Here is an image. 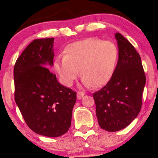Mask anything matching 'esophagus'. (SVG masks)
Masks as SVG:
<instances>
[{
    "instance_id": "1",
    "label": "esophagus",
    "mask_w": 158,
    "mask_h": 158,
    "mask_svg": "<svg viewBox=\"0 0 158 158\" xmlns=\"http://www.w3.org/2000/svg\"><path fill=\"white\" fill-rule=\"evenodd\" d=\"M84 96H85V94L83 93V92L79 91V92H78V93H77V99H81V98L84 97Z\"/></svg>"
}]
</instances>
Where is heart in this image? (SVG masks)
Here are the masks:
<instances>
[{
	"instance_id": "heart-1",
	"label": "heart",
	"mask_w": 158,
	"mask_h": 158,
	"mask_svg": "<svg viewBox=\"0 0 158 158\" xmlns=\"http://www.w3.org/2000/svg\"><path fill=\"white\" fill-rule=\"evenodd\" d=\"M119 59V50L114 42L88 38L66 47L64 56H59L54 68L67 86H70L79 75L86 87L106 85L114 73Z\"/></svg>"
}]
</instances>
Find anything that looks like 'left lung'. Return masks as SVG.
Masks as SVG:
<instances>
[{"label": "left lung", "instance_id": "obj_1", "mask_svg": "<svg viewBox=\"0 0 158 158\" xmlns=\"http://www.w3.org/2000/svg\"><path fill=\"white\" fill-rule=\"evenodd\" d=\"M119 59L111 79L93 94L99 126L108 131L123 129L137 117L146 76L139 53L120 33H115Z\"/></svg>", "mask_w": 158, "mask_h": 158}]
</instances>
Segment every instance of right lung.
Returning <instances> with one entry per match:
<instances>
[{"label": "right lung", "mask_w": 158, "mask_h": 158, "mask_svg": "<svg viewBox=\"0 0 158 158\" xmlns=\"http://www.w3.org/2000/svg\"><path fill=\"white\" fill-rule=\"evenodd\" d=\"M54 38L35 39L14 67L15 100L25 122L38 135L57 137L68 131L77 93L61 85L50 71Z\"/></svg>", "instance_id": "obj_1"}]
</instances>
